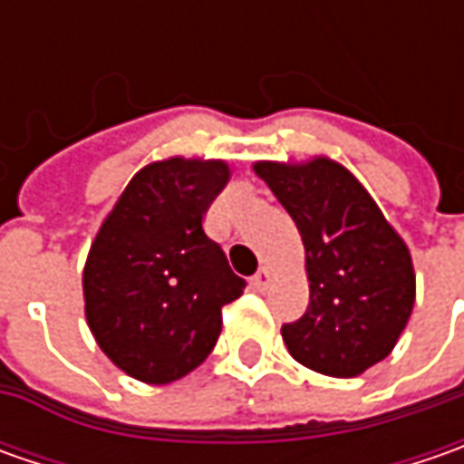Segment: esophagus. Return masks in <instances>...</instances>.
Here are the masks:
<instances>
[{
	"label": "esophagus",
	"instance_id": "1",
	"mask_svg": "<svg viewBox=\"0 0 464 464\" xmlns=\"http://www.w3.org/2000/svg\"><path fill=\"white\" fill-rule=\"evenodd\" d=\"M271 278H274V274H271L268 268H260L258 274L253 276V281H250V284H253V289H258V292H266V289L271 286Z\"/></svg>",
	"mask_w": 464,
	"mask_h": 464
}]
</instances>
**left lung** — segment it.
Listing matches in <instances>:
<instances>
[{"label":"left lung","instance_id":"8db88e82","mask_svg":"<svg viewBox=\"0 0 464 464\" xmlns=\"http://www.w3.org/2000/svg\"><path fill=\"white\" fill-rule=\"evenodd\" d=\"M256 175L289 211L304 242L310 304L281 328L299 364L359 377L395 348L416 302L408 245L343 165L256 162Z\"/></svg>","mask_w":464,"mask_h":464}]
</instances>
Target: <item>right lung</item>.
Returning <instances> with one entry per match:
<instances>
[{
	"label": "right lung",
	"mask_w": 464,
	"mask_h": 464,
	"mask_svg": "<svg viewBox=\"0 0 464 464\" xmlns=\"http://www.w3.org/2000/svg\"><path fill=\"white\" fill-rule=\"evenodd\" d=\"M229 180L222 160L169 157L141 168L105 217L82 274L98 346L129 377L168 384L217 346L222 307L245 289L204 214Z\"/></svg>",
	"instance_id": "obj_1"
}]
</instances>
